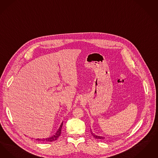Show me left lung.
Segmentation results:
<instances>
[{
  "instance_id": "left-lung-1",
  "label": "left lung",
  "mask_w": 158,
  "mask_h": 158,
  "mask_svg": "<svg viewBox=\"0 0 158 158\" xmlns=\"http://www.w3.org/2000/svg\"><path fill=\"white\" fill-rule=\"evenodd\" d=\"M91 134H92V135L94 136V137H95V138H96V139H102V140H103V139H105V137H102V136H97L96 135H94L91 131Z\"/></svg>"
}]
</instances>
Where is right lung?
<instances>
[{
  "label": "right lung",
  "mask_w": 158,
  "mask_h": 158,
  "mask_svg": "<svg viewBox=\"0 0 158 158\" xmlns=\"http://www.w3.org/2000/svg\"><path fill=\"white\" fill-rule=\"evenodd\" d=\"M62 124H63V122L62 123L60 127V128H59V129L56 131V133H55V135H54L53 136L51 137H48V138H46V139H36V140H39V141H42V142H53V141H55L56 140H57V139L59 137V136L61 135V133Z\"/></svg>",
  "instance_id": "right-lung-1"
}]
</instances>
